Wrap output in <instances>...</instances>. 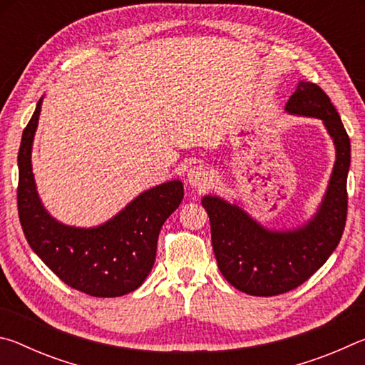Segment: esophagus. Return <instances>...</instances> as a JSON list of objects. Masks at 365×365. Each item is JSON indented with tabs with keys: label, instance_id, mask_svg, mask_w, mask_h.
<instances>
[{
	"label": "esophagus",
	"instance_id": "obj_1",
	"mask_svg": "<svg viewBox=\"0 0 365 365\" xmlns=\"http://www.w3.org/2000/svg\"><path fill=\"white\" fill-rule=\"evenodd\" d=\"M212 182L211 172H209L206 168L202 165H195L191 168L187 174V183L191 188H209V185Z\"/></svg>",
	"mask_w": 365,
	"mask_h": 365
}]
</instances>
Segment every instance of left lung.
Instances as JSON below:
<instances>
[{
    "label": "left lung",
    "instance_id": "1",
    "mask_svg": "<svg viewBox=\"0 0 365 365\" xmlns=\"http://www.w3.org/2000/svg\"><path fill=\"white\" fill-rule=\"evenodd\" d=\"M285 110L322 120L335 145V164L316 214L296 228L270 230L237 202L232 205L212 195L201 200L211 220L212 250L220 274L251 296L282 294L304 283L335 251L348 212L351 143L330 98L316 83L299 80Z\"/></svg>",
    "mask_w": 365,
    "mask_h": 365
}]
</instances>
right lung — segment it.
<instances>
[{"instance_id":"1","label":"right lung","mask_w":365,"mask_h":365,"mask_svg":"<svg viewBox=\"0 0 365 365\" xmlns=\"http://www.w3.org/2000/svg\"><path fill=\"white\" fill-rule=\"evenodd\" d=\"M43 96L22 133L17 156V207L30 248L67 285L96 298L137 289L156 259L160 227L183 200V183L170 180L140 193L98 227L66 225L49 214L36 191L32 145Z\"/></svg>"}]
</instances>
